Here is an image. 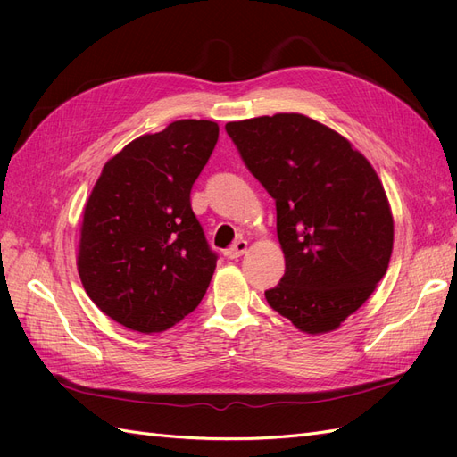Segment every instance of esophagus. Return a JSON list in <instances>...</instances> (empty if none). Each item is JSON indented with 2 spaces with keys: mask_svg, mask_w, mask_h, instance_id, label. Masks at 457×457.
I'll list each match as a JSON object with an SVG mask.
<instances>
[{
  "mask_svg": "<svg viewBox=\"0 0 457 457\" xmlns=\"http://www.w3.org/2000/svg\"><path fill=\"white\" fill-rule=\"evenodd\" d=\"M245 252H247V242L240 238V240L234 242L232 247H228V250H227V257H228V259H238V257H242Z\"/></svg>",
  "mask_w": 457,
  "mask_h": 457,
  "instance_id": "obj_1",
  "label": "esophagus"
}]
</instances>
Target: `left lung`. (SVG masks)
Returning <instances> with one entry per match:
<instances>
[{
    "label": "left lung",
    "instance_id": "obj_1",
    "mask_svg": "<svg viewBox=\"0 0 457 457\" xmlns=\"http://www.w3.org/2000/svg\"><path fill=\"white\" fill-rule=\"evenodd\" d=\"M276 202L286 259L269 305L305 334H328L364 305L393 253V213L376 170L343 135L303 114L225 126Z\"/></svg>",
    "mask_w": 457,
    "mask_h": 457
}]
</instances>
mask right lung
Returning <instances> with one entry per match:
<instances>
[{"label":"right lung","mask_w":457,"mask_h":457,"mask_svg":"<svg viewBox=\"0 0 457 457\" xmlns=\"http://www.w3.org/2000/svg\"><path fill=\"white\" fill-rule=\"evenodd\" d=\"M217 139L215 121L177 120L104 163L81 215L78 272L114 322L158 334L200 305L217 255L190 190Z\"/></svg>","instance_id":"obj_1"}]
</instances>
